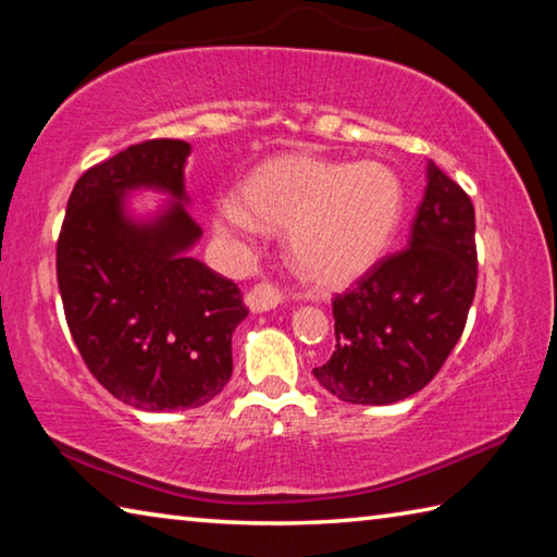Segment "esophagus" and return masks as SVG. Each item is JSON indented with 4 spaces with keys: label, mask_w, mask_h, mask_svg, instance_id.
<instances>
[{
    "label": "esophagus",
    "mask_w": 557,
    "mask_h": 557,
    "mask_svg": "<svg viewBox=\"0 0 557 557\" xmlns=\"http://www.w3.org/2000/svg\"><path fill=\"white\" fill-rule=\"evenodd\" d=\"M282 301L280 289L275 285H270V282H258L256 287H252L248 295H245V305L250 307V312H270V309H275Z\"/></svg>",
    "instance_id": "1"
}]
</instances>
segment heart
<instances>
[{
  "label": "heart",
  "mask_w": 557,
  "mask_h": 557,
  "mask_svg": "<svg viewBox=\"0 0 557 557\" xmlns=\"http://www.w3.org/2000/svg\"><path fill=\"white\" fill-rule=\"evenodd\" d=\"M405 211V188L383 162H332L305 154L262 164L223 203L213 228L223 235L287 228V258L324 287L369 272L391 248Z\"/></svg>",
  "instance_id": "obj_1"
}]
</instances>
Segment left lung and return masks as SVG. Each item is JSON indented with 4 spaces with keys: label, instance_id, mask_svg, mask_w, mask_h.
<instances>
[{
    "label": "left lung",
    "instance_id": "left-lung-1",
    "mask_svg": "<svg viewBox=\"0 0 557 557\" xmlns=\"http://www.w3.org/2000/svg\"><path fill=\"white\" fill-rule=\"evenodd\" d=\"M474 289V206L430 162L410 245L336 295V351L314 369V379L354 405L410 398L435 379L459 342Z\"/></svg>",
    "mask_w": 557,
    "mask_h": 557
}]
</instances>
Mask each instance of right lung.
Masks as SVG:
<instances>
[{"instance_id": "right-lung-1", "label": "right lung", "mask_w": 557, "mask_h": 557, "mask_svg": "<svg viewBox=\"0 0 557 557\" xmlns=\"http://www.w3.org/2000/svg\"><path fill=\"white\" fill-rule=\"evenodd\" d=\"M191 145L149 139L90 166L73 186L55 248L71 336L102 388L137 410L199 408L233 373L248 309L235 282L191 258L201 238L184 188ZM170 201L139 220L128 194Z\"/></svg>"}]
</instances>
